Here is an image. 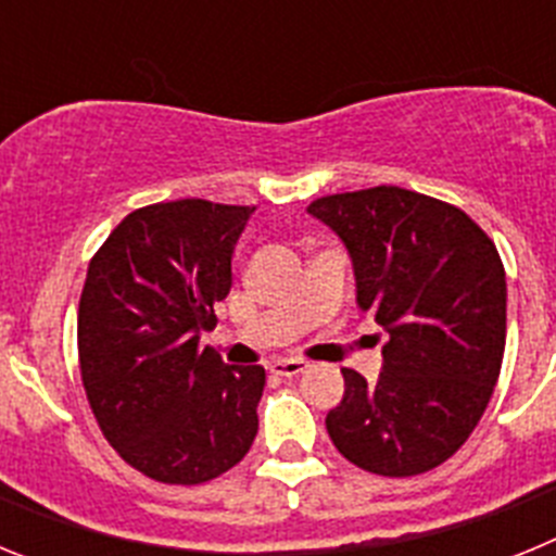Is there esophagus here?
Here are the masks:
<instances>
[{
    "label": "esophagus",
    "mask_w": 556,
    "mask_h": 556,
    "mask_svg": "<svg viewBox=\"0 0 556 556\" xmlns=\"http://www.w3.org/2000/svg\"><path fill=\"white\" fill-rule=\"evenodd\" d=\"M306 367L308 362H303V358H278V362L269 365V370H273L275 376L294 378V376H301V372H306Z\"/></svg>",
    "instance_id": "34e87169"
}]
</instances>
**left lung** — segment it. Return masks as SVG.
I'll list each match as a JSON object with an SVG mask.
<instances>
[{
    "label": "left lung",
    "instance_id": "1",
    "mask_svg": "<svg viewBox=\"0 0 556 556\" xmlns=\"http://www.w3.org/2000/svg\"><path fill=\"white\" fill-rule=\"evenodd\" d=\"M308 214L345 242L358 306L387 331L376 384L342 367L345 395L328 412V437L370 473L434 470L473 434L498 381L507 345L498 250L462 208L401 186L317 198Z\"/></svg>",
    "mask_w": 556,
    "mask_h": 556
}]
</instances>
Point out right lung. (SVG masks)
I'll use <instances>...</instances> for the list:
<instances>
[{"instance_id": "right-lung-1", "label": "right lung", "mask_w": 556, "mask_h": 556, "mask_svg": "<svg viewBox=\"0 0 556 556\" xmlns=\"http://www.w3.org/2000/svg\"><path fill=\"white\" fill-rule=\"evenodd\" d=\"M250 205L152 203L127 214L88 264L77 356L113 451L164 484H203L244 459L258 431L262 365H225L200 337L233 287Z\"/></svg>"}]
</instances>
